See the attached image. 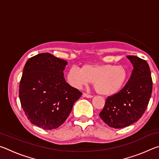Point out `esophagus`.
I'll return each instance as SVG.
<instances>
[{"label":"esophagus","instance_id":"34e87169","mask_svg":"<svg viewBox=\"0 0 159 159\" xmlns=\"http://www.w3.org/2000/svg\"><path fill=\"white\" fill-rule=\"evenodd\" d=\"M83 97H84V98H92L93 96L89 95V94H87V93H83Z\"/></svg>","mask_w":159,"mask_h":159}]
</instances>
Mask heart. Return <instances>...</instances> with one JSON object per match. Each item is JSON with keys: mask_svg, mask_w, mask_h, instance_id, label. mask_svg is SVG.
Instances as JSON below:
<instances>
[{"mask_svg": "<svg viewBox=\"0 0 159 159\" xmlns=\"http://www.w3.org/2000/svg\"><path fill=\"white\" fill-rule=\"evenodd\" d=\"M128 78L125 66L112 64H85L80 69L72 66L67 72V80L73 87L80 88L93 82L94 90L106 96L119 93Z\"/></svg>", "mask_w": 159, "mask_h": 159, "instance_id": "1", "label": "heart"}]
</instances>
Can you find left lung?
Here are the masks:
<instances>
[{
  "mask_svg": "<svg viewBox=\"0 0 159 159\" xmlns=\"http://www.w3.org/2000/svg\"><path fill=\"white\" fill-rule=\"evenodd\" d=\"M133 69L123 89L109 96L99 113L102 120L114 128L127 127L142 117L152 92V79L148 63L137 56L128 55Z\"/></svg>",
  "mask_w": 159,
  "mask_h": 159,
  "instance_id": "left-lung-1",
  "label": "left lung"
}]
</instances>
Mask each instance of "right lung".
<instances>
[{
	"label": "right lung",
	"mask_w": 159,
	"mask_h": 159,
	"mask_svg": "<svg viewBox=\"0 0 159 159\" xmlns=\"http://www.w3.org/2000/svg\"><path fill=\"white\" fill-rule=\"evenodd\" d=\"M66 64L45 52L29 58L24 67L19 90L21 105L30 122L44 130L63 124L82 95L64 79Z\"/></svg>",
	"instance_id": "add662e5"
}]
</instances>
